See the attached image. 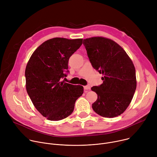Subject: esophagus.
Returning <instances> with one entry per match:
<instances>
[{"label":"esophagus","instance_id":"34e87169","mask_svg":"<svg viewBox=\"0 0 157 157\" xmlns=\"http://www.w3.org/2000/svg\"><path fill=\"white\" fill-rule=\"evenodd\" d=\"M84 90H89V89H91V87L89 86H84Z\"/></svg>","mask_w":157,"mask_h":157}]
</instances>
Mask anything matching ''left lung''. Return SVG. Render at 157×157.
<instances>
[{"instance_id": "left-lung-1", "label": "left lung", "mask_w": 157, "mask_h": 157, "mask_svg": "<svg viewBox=\"0 0 157 157\" xmlns=\"http://www.w3.org/2000/svg\"><path fill=\"white\" fill-rule=\"evenodd\" d=\"M83 44L93 68L104 75L103 83L91 87L98 94L92 107L102 117H117L128 107L135 93V67L125 50L113 40L92 37L83 40Z\"/></svg>"}]
</instances>
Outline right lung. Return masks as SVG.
<instances>
[{
    "mask_svg": "<svg viewBox=\"0 0 157 157\" xmlns=\"http://www.w3.org/2000/svg\"><path fill=\"white\" fill-rule=\"evenodd\" d=\"M82 43V39H50L36 49L27 63V93L37 110L50 121L71 115L76 101L83 93L82 86L61 81L69 73L70 56Z\"/></svg>",
    "mask_w": 157,
    "mask_h": 157,
    "instance_id": "obj_1",
    "label": "right lung"
}]
</instances>
